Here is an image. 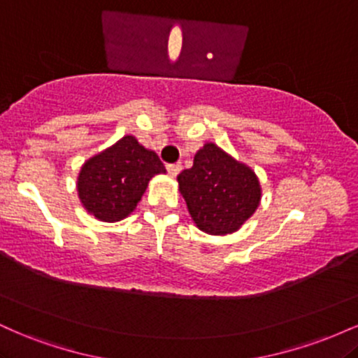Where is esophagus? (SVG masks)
I'll return each instance as SVG.
<instances>
[{
	"label": "esophagus",
	"mask_w": 358,
	"mask_h": 358,
	"mask_svg": "<svg viewBox=\"0 0 358 358\" xmlns=\"http://www.w3.org/2000/svg\"><path fill=\"white\" fill-rule=\"evenodd\" d=\"M166 171L170 176H176L182 171V165H178V163L176 165H166Z\"/></svg>",
	"instance_id": "esophagus-1"
}]
</instances>
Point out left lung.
Here are the masks:
<instances>
[{"label":"left lung","instance_id":"obj_1","mask_svg":"<svg viewBox=\"0 0 358 358\" xmlns=\"http://www.w3.org/2000/svg\"><path fill=\"white\" fill-rule=\"evenodd\" d=\"M176 180L196 227L212 236L239 231L261 202V185L252 168L213 143L196 151L193 166Z\"/></svg>","mask_w":358,"mask_h":358}]
</instances>
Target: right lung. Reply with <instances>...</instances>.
<instances>
[{"label":"right lung","mask_w":358,"mask_h":358,"mask_svg":"<svg viewBox=\"0 0 358 358\" xmlns=\"http://www.w3.org/2000/svg\"><path fill=\"white\" fill-rule=\"evenodd\" d=\"M159 173L166 170L158 155L134 136H124L82 165L77 178L80 203L102 222L122 220L136 208L148 182Z\"/></svg>","instance_id":"add662e5"}]
</instances>
